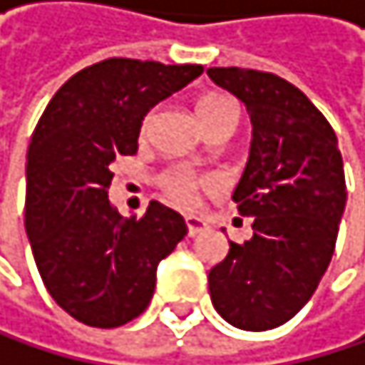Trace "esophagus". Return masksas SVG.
I'll return each mask as SVG.
<instances>
[{
    "label": "esophagus",
    "instance_id": "esophagus-1",
    "mask_svg": "<svg viewBox=\"0 0 365 365\" xmlns=\"http://www.w3.org/2000/svg\"><path fill=\"white\" fill-rule=\"evenodd\" d=\"M185 222H187V232H189V236H192V238L202 234L205 230H210V225H207L202 218H196V216H187Z\"/></svg>",
    "mask_w": 365,
    "mask_h": 365
}]
</instances>
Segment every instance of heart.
Instances as JSON below:
<instances>
[{
  "label": "heart",
  "instance_id": "1",
  "mask_svg": "<svg viewBox=\"0 0 365 365\" xmlns=\"http://www.w3.org/2000/svg\"><path fill=\"white\" fill-rule=\"evenodd\" d=\"M198 113H200V120L210 131L214 124H218L220 120L225 118H236L238 120V106L230 100V98H222V96H210V98H202L198 102ZM155 122V109H151L145 120H143V135H147L153 127ZM210 178L200 176V173L187 169V167H173V169H167L158 176V185L165 192V196L176 202L178 207H194L196 200H198V192L202 187H210Z\"/></svg>",
  "mask_w": 365,
  "mask_h": 365
}]
</instances>
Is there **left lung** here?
<instances>
[{
  "instance_id": "obj_1",
  "label": "left lung",
  "mask_w": 365,
  "mask_h": 365,
  "mask_svg": "<svg viewBox=\"0 0 365 365\" xmlns=\"http://www.w3.org/2000/svg\"><path fill=\"white\" fill-rule=\"evenodd\" d=\"M245 102L252 147L234 189L252 238L230 241L210 269L216 312L241 330H272L292 319L326 274L346 207V173L334 129L294 84L265 71L210 68Z\"/></svg>"
}]
</instances>
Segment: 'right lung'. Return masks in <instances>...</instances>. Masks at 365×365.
Masks as SVG:
<instances>
[{
	"label": "right lung",
	"instance_id": "1",
	"mask_svg": "<svg viewBox=\"0 0 365 365\" xmlns=\"http://www.w3.org/2000/svg\"><path fill=\"white\" fill-rule=\"evenodd\" d=\"M200 64L109 57L76 73L48 102L26 155V234L48 294L91 328H118L153 297L158 263L187 236L185 218L151 200L124 218L109 202L115 155H133L151 106Z\"/></svg>",
	"mask_w": 365,
	"mask_h": 365
}]
</instances>
